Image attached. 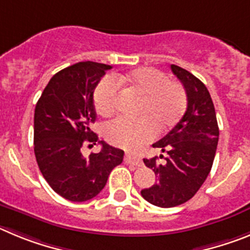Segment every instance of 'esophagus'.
I'll list each match as a JSON object with an SVG mask.
<instances>
[{"label":"esophagus","instance_id":"esophagus-1","mask_svg":"<svg viewBox=\"0 0 250 250\" xmlns=\"http://www.w3.org/2000/svg\"><path fill=\"white\" fill-rule=\"evenodd\" d=\"M125 162L127 164H133V166H137V167H141L142 161L138 157L133 156V154H125Z\"/></svg>","mask_w":250,"mask_h":250}]
</instances>
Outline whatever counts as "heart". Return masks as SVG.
Listing matches in <instances>:
<instances>
[{
  "label": "heart",
  "instance_id": "heart-1",
  "mask_svg": "<svg viewBox=\"0 0 250 250\" xmlns=\"http://www.w3.org/2000/svg\"><path fill=\"white\" fill-rule=\"evenodd\" d=\"M128 93L141 96L139 120L116 118L104 127L105 139L117 147L134 149L154 137L156 129L164 133L181 121L187 108L183 86L173 82L158 69L142 67L129 73L104 77L94 89V107L101 116H109L117 108L118 86Z\"/></svg>",
  "mask_w": 250,
  "mask_h": 250
}]
</instances>
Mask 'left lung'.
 Returning <instances> with one entry per match:
<instances>
[{
    "mask_svg": "<svg viewBox=\"0 0 250 250\" xmlns=\"http://www.w3.org/2000/svg\"><path fill=\"white\" fill-rule=\"evenodd\" d=\"M172 72L186 88L187 111L169 133L153 147L166 154L143 162L154 172L157 183L141 190L150 204L170 208L186 203L198 192L212 169L219 139L214 104L208 89L190 72L172 64Z\"/></svg>",
    "mask_w": 250,
    "mask_h": 250,
    "instance_id": "obj_1",
    "label": "left lung"
}]
</instances>
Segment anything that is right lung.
<instances>
[{
  "label": "right lung",
  "instance_id": "add662e5",
  "mask_svg": "<svg viewBox=\"0 0 250 250\" xmlns=\"http://www.w3.org/2000/svg\"><path fill=\"white\" fill-rule=\"evenodd\" d=\"M97 62H78L57 72L42 92L35 109L33 143L38 168L49 187L71 202H86L104 188L109 173L122 163V149L98 142L102 149L82 154L97 134L93 92L107 69Z\"/></svg>",
  "mask_w": 250,
  "mask_h": 250
}]
</instances>
